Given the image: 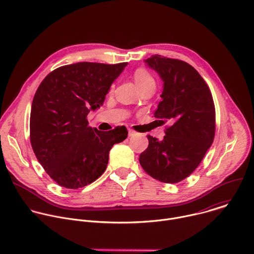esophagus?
I'll return each instance as SVG.
<instances>
[{"label": "esophagus", "instance_id": "esophagus-1", "mask_svg": "<svg viewBox=\"0 0 254 254\" xmlns=\"http://www.w3.org/2000/svg\"><path fill=\"white\" fill-rule=\"evenodd\" d=\"M134 134H136V132L132 129H128V136H133Z\"/></svg>", "mask_w": 254, "mask_h": 254}]
</instances>
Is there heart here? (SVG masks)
<instances>
[{
    "instance_id": "obj_1",
    "label": "heart",
    "mask_w": 254,
    "mask_h": 254,
    "mask_svg": "<svg viewBox=\"0 0 254 254\" xmlns=\"http://www.w3.org/2000/svg\"><path fill=\"white\" fill-rule=\"evenodd\" d=\"M134 80L137 84L139 90L142 88L149 86V84H154V79L152 75L149 73V71L144 67H138L134 71Z\"/></svg>"
}]
</instances>
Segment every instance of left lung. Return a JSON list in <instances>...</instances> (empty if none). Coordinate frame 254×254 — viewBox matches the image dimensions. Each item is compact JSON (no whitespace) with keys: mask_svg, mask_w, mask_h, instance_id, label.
<instances>
[{"mask_svg":"<svg viewBox=\"0 0 254 254\" xmlns=\"http://www.w3.org/2000/svg\"><path fill=\"white\" fill-rule=\"evenodd\" d=\"M163 81L154 118L171 126L162 140L147 135L148 146L139 163L156 181L177 184L190 176L212 144L215 109L210 90L190 64L154 55L144 60Z\"/></svg>","mask_w":254,"mask_h":254,"instance_id":"obj_1","label":"left lung"}]
</instances>
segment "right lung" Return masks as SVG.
<instances>
[{
	"label": "right lung",
	"instance_id": "obj_1",
	"mask_svg": "<svg viewBox=\"0 0 254 254\" xmlns=\"http://www.w3.org/2000/svg\"><path fill=\"white\" fill-rule=\"evenodd\" d=\"M127 64H66L50 72L39 86L32 104L30 139L39 162L59 186L76 190L98 180L113 145L127 137L126 127L100 131L87 120L91 111L103 106Z\"/></svg>",
	"mask_w": 254,
	"mask_h": 254
}]
</instances>
